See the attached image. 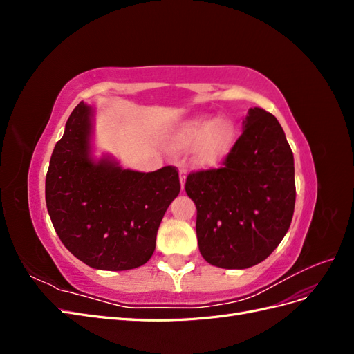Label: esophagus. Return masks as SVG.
<instances>
[{
  "label": "esophagus",
  "mask_w": 354,
  "mask_h": 354,
  "mask_svg": "<svg viewBox=\"0 0 354 354\" xmlns=\"http://www.w3.org/2000/svg\"><path fill=\"white\" fill-rule=\"evenodd\" d=\"M178 174H180V185H181V189H185L186 176H187V171H186V168H180V169H178Z\"/></svg>",
  "instance_id": "esophagus-1"
}]
</instances>
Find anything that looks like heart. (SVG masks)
<instances>
[{"label": "heart", "mask_w": 354, "mask_h": 354, "mask_svg": "<svg viewBox=\"0 0 354 354\" xmlns=\"http://www.w3.org/2000/svg\"><path fill=\"white\" fill-rule=\"evenodd\" d=\"M236 140V127L230 118L196 115L185 121L169 136L173 152H187L196 147V162L202 167H216L229 155Z\"/></svg>", "instance_id": "b5f03b06"}]
</instances>
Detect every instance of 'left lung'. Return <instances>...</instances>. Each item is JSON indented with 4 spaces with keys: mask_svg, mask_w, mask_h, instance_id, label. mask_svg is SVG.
Returning <instances> with one entry per match:
<instances>
[{
    "mask_svg": "<svg viewBox=\"0 0 354 354\" xmlns=\"http://www.w3.org/2000/svg\"><path fill=\"white\" fill-rule=\"evenodd\" d=\"M201 255L221 269L266 260L286 234L295 207L294 155L276 118L251 108L221 168L190 173Z\"/></svg>",
    "mask_w": 354,
    "mask_h": 354,
    "instance_id": "left-lung-1",
    "label": "left lung"
}]
</instances>
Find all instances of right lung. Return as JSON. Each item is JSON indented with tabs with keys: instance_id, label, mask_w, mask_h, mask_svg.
Returning <instances> with one entry per match:
<instances>
[{
	"instance_id": "add662e5",
	"label": "right lung",
	"mask_w": 354,
	"mask_h": 354,
	"mask_svg": "<svg viewBox=\"0 0 354 354\" xmlns=\"http://www.w3.org/2000/svg\"><path fill=\"white\" fill-rule=\"evenodd\" d=\"M93 111L80 103L56 143L46 202L62 243L93 269L130 270L149 261L169 203L180 192L176 167L153 173L122 169L91 156Z\"/></svg>"
}]
</instances>
